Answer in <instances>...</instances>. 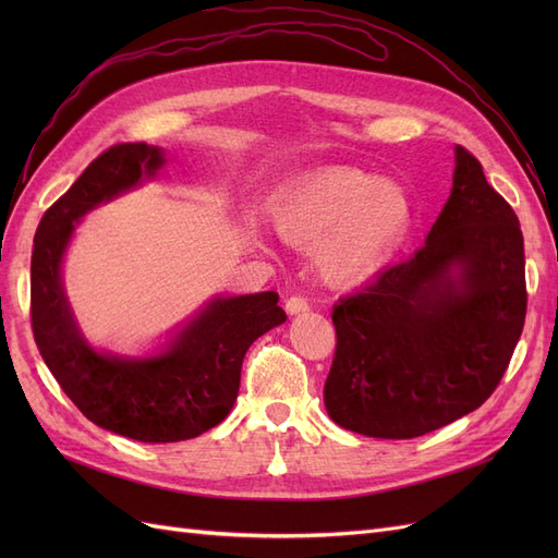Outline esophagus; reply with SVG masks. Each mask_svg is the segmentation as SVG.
I'll return each instance as SVG.
<instances>
[{
	"label": "esophagus",
	"instance_id": "obj_1",
	"mask_svg": "<svg viewBox=\"0 0 558 558\" xmlns=\"http://www.w3.org/2000/svg\"><path fill=\"white\" fill-rule=\"evenodd\" d=\"M286 312H289L291 316H295V314H302V312H310V302H307L305 298L293 295V298L286 300Z\"/></svg>",
	"mask_w": 558,
	"mask_h": 558
}]
</instances>
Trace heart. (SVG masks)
<instances>
[{
    "label": "heart",
    "instance_id": "1",
    "mask_svg": "<svg viewBox=\"0 0 558 558\" xmlns=\"http://www.w3.org/2000/svg\"><path fill=\"white\" fill-rule=\"evenodd\" d=\"M269 218L281 240L314 248L320 279L344 289L373 279L393 256L412 228L414 205L398 181L332 167L293 183Z\"/></svg>",
    "mask_w": 558,
    "mask_h": 558
}]
</instances>
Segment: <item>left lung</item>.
<instances>
[{"label": "left lung", "mask_w": 558, "mask_h": 558, "mask_svg": "<svg viewBox=\"0 0 558 558\" xmlns=\"http://www.w3.org/2000/svg\"><path fill=\"white\" fill-rule=\"evenodd\" d=\"M523 318L519 218L456 146L451 195L426 244L332 310L326 410L337 426L384 440L442 428L496 391Z\"/></svg>", "instance_id": "obj_1"}]
</instances>
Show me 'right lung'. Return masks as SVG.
Masks as SVG:
<instances>
[{
  "instance_id": "add662e5",
  "label": "right lung",
  "mask_w": 558,
  "mask_h": 558,
  "mask_svg": "<svg viewBox=\"0 0 558 558\" xmlns=\"http://www.w3.org/2000/svg\"><path fill=\"white\" fill-rule=\"evenodd\" d=\"M165 165L158 146L116 144L97 156L50 207L32 248V330L44 363L99 428L140 442L191 440L230 414L242 361L260 335L281 326L275 291L218 295L154 356L97 351L83 337L62 283V258L76 223L102 202L137 189Z\"/></svg>"
}]
</instances>
